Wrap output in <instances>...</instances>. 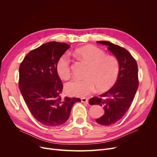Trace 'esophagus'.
I'll use <instances>...</instances> for the list:
<instances>
[{
    "mask_svg": "<svg viewBox=\"0 0 157 157\" xmlns=\"http://www.w3.org/2000/svg\"><path fill=\"white\" fill-rule=\"evenodd\" d=\"M81 102L83 103H85V104H88V99L85 98H81Z\"/></svg>",
    "mask_w": 157,
    "mask_h": 157,
    "instance_id": "34e87169",
    "label": "esophagus"
}]
</instances>
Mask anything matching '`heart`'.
<instances>
[{
    "label": "heart",
    "mask_w": 157,
    "mask_h": 157,
    "mask_svg": "<svg viewBox=\"0 0 157 157\" xmlns=\"http://www.w3.org/2000/svg\"><path fill=\"white\" fill-rule=\"evenodd\" d=\"M75 55L89 65L86 78H74L65 85V90L70 96L84 97L92 93L95 88L105 91L115 83L119 73V63L115 57L107 56L105 52L94 46H86L76 50ZM71 59L68 54L61 56L56 69L59 77L66 79L71 74Z\"/></svg>",
    "instance_id": "b5f03b06"
}]
</instances>
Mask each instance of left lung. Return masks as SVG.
<instances>
[{"label": "left lung", "mask_w": 157, "mask_h": 157, "mask_svg": "<svg viewBox=\"0 0 157 157\" xmlns=\"http://www.w3.org/2000/svg\"><path fill=\"white\" fill-rule=\"evenodd\" d=\"M105 45L119 63V73L116 83L108 91L89 100L90 105H99L105 111L104 115L96 119L98 124L109 126L124 117L134 100L138 88V69L136 61L124 48L108 41H97Z\"/></svg>", "instance_id": "left-lung-1"}]
</instances>
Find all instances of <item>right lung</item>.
Instances as JSON below:
<instances>
[{
	"label": "right lung",
	"instance_id": "1",
	"mask_svg": "<svg viewBox=\"0 0 157 157\" xmlns=\"http://www.w3.org/2000/svg\"><path fill=\"white\" fill-rule=\"evenodd\" d=\"M70 48L63 42H49L27 54L21 63L19 88L31 113L40 124L58 126L68 120L79 98L60 96L63 84L57 63Z\"/></svg>",
	"mask_w": 157,
	"mask_h": 157
}]
</instances>
